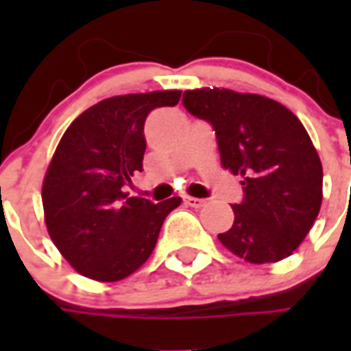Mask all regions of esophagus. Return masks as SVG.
<instances>
[{
  "label": "esophagus",
  "mask_w": 351,
  "mask_h": 351,
  "mask_svg": "<svg viewBox=\"0 0 351 351\" xmlns=\"http://www.w3.org/2000/svg\"><path fill=\"white\" fill-rule=\"evenodd\" d=\"M186 204H189L191 208H204L206 206V200L204 198H193V197H187L186 198Z\"/></svg>",
  "instance_id": "1"
}]
</instances>
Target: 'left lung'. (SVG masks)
I'll return each instance as SVG.
<instances>
[{"label": "left lung", "instance_id": "1", "mask_svg": "<svg viewBox=\"0 0 351 351\" xmlns=\"http://www.w3.org/2000/svg\"><path fill=\"white\" fill-rule=\"evenodd\" d=\"M182 104L211 123L220 162L242 176L244 198L220 242L251 264L291 255L322 202V164L304 125L278 101L230 89L186 90Z\"/></svg>", "mask_w": 351, "mask_h": 351}]
</instances>
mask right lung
<instances>
[{"label":"right lung","mask_w":351,"mask_h":351,"mask_svg":"<svg viewBox=\"0 0 351 351\" xmlns=\"http://www.w3.org/2000/svg\"><path fill=\"white\" fill-rule=\"evenodd\" d=\"M180 90L112 96L69 125L47 169L41 200L52 242L85 277L114 282L153 253L165 217L180 197L160 204L127 197L142 171L143 123L156 107H175Z\"/></svg>","instance_id":"add662e5"}]
</instances>
